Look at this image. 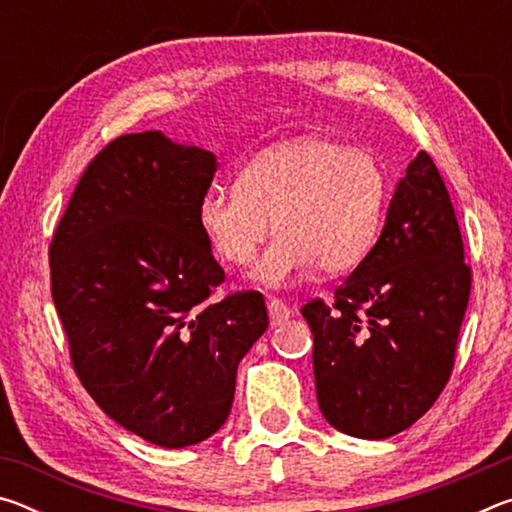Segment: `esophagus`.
Instances as JSON below:
<instances>
[{
	"label": "esophagus",
	"mask_w": 512,
	"mask_h": 512,
	"mask_svg": "<svg viewBox=\"0 0 512 512\" xmlns=\"http://www.w3.org/2000/svg\"><path fill=\"white\" fill-rule=\"evenodd\" d=\"M266 305H268V316H271V323L273 325H280V323H284V320L291 316V309H289V305L282 298H275V296L268 298Z\"/></svg>",
	"instance_id": "34e87169"
}]
</instances>
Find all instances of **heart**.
Wrapping results in <instances>:
<instances>
[{
  "instance_id": "1",
  "label": "heart",
  "mask_w": 512,
  "mask_h": 512,
  "mask_svg": "<svg viewBox=\"0 0 512 512\" xmlns=\"http://www.w3.org/2000/svg\"><path fill=\"white\" fill-rule=\"evenodd\" d=\"M388 198L386 171L366 149L325 137L277 146L253 160L235 187H212L198 221L223 262L246 266L277 237L253 268L282 287L309 268L343 273L368 255Z\"/></svg>"
}]
</instances>
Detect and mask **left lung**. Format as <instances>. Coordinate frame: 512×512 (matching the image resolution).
<instances>
[{"instance_id":"1","label":"left lung","mask_w":512,"mask_h":512,"mask_svg":"<svg viewBox=\"0 0 512 512\" xmlns=\"http://www.w3.org/2000/svg\"><path fill=\"white\" fill-rule=\"evenodd\" d=\"M470 287L452 198L431 155L420 151L395 189L377 244L332 302L302 305L325 420L368 440L420 420L452 377Z\"/></svg>"}]
</instances>
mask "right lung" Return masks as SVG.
<instances>
[{
	"mask_svg": "<svg viewBox=\"0 0 512 512\" xmlns=\"http://www.w3.org/2000/svg\"><path fill=\"white\" fill-rule=\"evenodd\" d=\"M216 160L160 131L94 155L49 244L51 298L85 391L121 427L178 449L228 420L237 366L266 332L257 291L225 280L198 207Z\"/></svg>",
	"mask_w": 512,
	"mask_h": 512,
	"instance_id": "obj_1",
	"label": "right lung"
}]
</instances>
